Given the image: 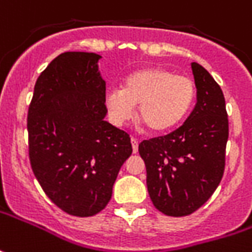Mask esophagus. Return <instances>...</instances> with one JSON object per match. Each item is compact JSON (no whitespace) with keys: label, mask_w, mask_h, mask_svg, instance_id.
<instances>
[{"label":"esophagus","mask_w":252,"mask_h":252,"mask_svg":"<svg viewBox=\"0 0 252 252\" xmlns=\"http://www.w3.org/2000/svg\"><path fill=\"white\" fill-rule=\"evenodd\" d=\"M131 143H132V151H134V153H136L138 152V139L131 138Z\"/></svg>","instance_id":"34e87169"}]
</instances>
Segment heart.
<instances>
[{
	"mask_svg": "<svg viewBox=\"0 0 252 252\" xmlns=\"http://www.w3.org/2000/svg\"><path fill=\"white\" fill-rule=\"evenodd\" d=\"M196 100L194 81L184 75L160 68L148 66L136 69L121 83V89L106 94V109L116 126L126 124L136 116L153 134H166L177 128Z\"/></svg>",
	"mask_w": 252,
	"mask_h": 252,
	"instance_id": "b5f03b06",
	"label": "heart"
}]
</instances>
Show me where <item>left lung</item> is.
Wrapping results in <instances>:
<instances>
[{
  "instance_id": "obj_1",
  "label": "left lung",
  "mask_w": 252,
  "mask_h": 252,
  "mask_svg": "<svg viewBox=\"0 0 252 252\" xmlns=\"http://www.w3.org/2000/svg\"><path fill=\"white\" fill-rule=\"evenodd\" d=\"M196 104L176 131L139 143L146 186L158 211L187 216L212 196L224 171L229 120L220 86L192 63Z\"/></svg>"
}]
</instances>
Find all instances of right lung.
I'll list each match as a JSON object with an SVG mask.
<instances>
[{
	"instance_id": "1",
	"label": "right lung",
	"mask_w": 252,
	"mask_h": 252,
	"mask_svg": "<svg viewBox=\"0 0 252 252\" xmlns=\"http://www.w3.org/2000/svg\"><path fill=\"white\" fill-rule=\"evenodd\" d=\"M94 53L66 51L34 85L29 113V159L46 195L72 216H93L109 204L131 156V138L104 121L106 82Z\"/></svg>"
}]
</instances>
